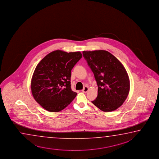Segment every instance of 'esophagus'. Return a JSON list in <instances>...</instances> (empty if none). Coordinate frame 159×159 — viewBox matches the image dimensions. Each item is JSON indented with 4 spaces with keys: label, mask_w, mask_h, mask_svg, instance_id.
Returning <instances> with one entry per match:
<instances>
[{
    "label": "esophagus",
    "mask_w": 159,
    "mask_h": 159,
    "mask_svg": "<svg viewBox=\"0 0 159 159\" xmlns=\"http://www.w3.org/2000/svg\"><path fill=\"white\" fill-rule=\"evenodd\" d=\"M89 87H88L85 86L84 87V89L82 90V92H84V93H86L87 92L89 91Z\"/></svg>",
    "instance_id": "1"
}]
</instances>
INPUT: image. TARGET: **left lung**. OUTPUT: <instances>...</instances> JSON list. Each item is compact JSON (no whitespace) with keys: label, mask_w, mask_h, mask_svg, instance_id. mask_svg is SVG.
Segmentation results:
<instances>
[{"label":"left lung","mask_w":159,"mask_h":159,"mask_svg":"<svg viewBox=\"0 0 159 159\" xmlns=\"http://www.w3.org/2000/svg\"><path fill=\"white\" fill-rule=\"evenodd\" d=\"M82 53L98 86L97 98L92 102L104 112L115 110L124 103L129 93V77L124 66L106 51Z\"/></svg>","instance_id":"8db88e82"}]
</instances>
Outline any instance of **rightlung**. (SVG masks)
Here are the masks:
<instances>
[{
	"mask_svg": "<svg viewBox=\"0 0 159 159\" xmlns=\"http://www.w3.org/2000/svg\"><path fill=\"white\" fill-rule=\"evenodd\" d=\"M82 57L80 52L56 50L40 61L31 80L34 100L49 112H59L75 98L77 93L70 88L71 70Z\"/></svg>",
	"mask_w": 159,
	"mask_h": 159,
	"instance_id": "1",
	"label": "right lung"
}]
</instances>
